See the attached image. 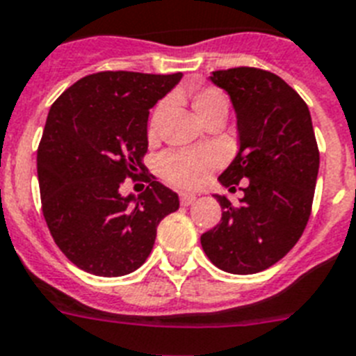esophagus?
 I'll return each mask as SVG.
<instances>
[{
    "label": "esophagus",
    "instance_id": "34e87169",
    "mask_svg": "<svg viewBox=\"0 0 356 356\" xmlns=\"http://www.w3.org/2000/svg\"><path fill=\"white\" fill-rule=\"evenodd\" d=\"M196 200L195 195H191V193H181L180 195V204L181 205H191Z\"/></svg>",
    "mask_w": 356,
    "mask_h": 356
}]
</instances>
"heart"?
Segmentation results:
<instances>
[{"label": "heart", "mask_w": 356, "mask_h": 356, "mask_svg": "<svg viewBox=\"0 0 356 356\" xmlns=\"http://www.w3.org/2000/svg\"><path fill=\"white\" fill-rule=\"evenodd\" d=\"M191 107L195 114L204 123L214 118H227L229 99L224 90L216 87H204L191 92ZM167 104L161 102L152 111L151 122H149V134H156L158 123L165 113ZM214 167V160L205 152H191V151H171L165 152L158 160V172L163 180L172 187L178 189H195L202 185Z\"/></svg>", "instance_id": "heart-1"}]
</instances>
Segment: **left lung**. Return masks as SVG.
Listing matches in <instances>:
<instances>
[{
    "instance_id": "1",
    "label": "left lung",
    "mask_w": 356,
    "mask_h": 356,
    "mask_svg": "<svg viewBox=\"0 0 356 356\" xmlns=\"http://www.w3.org/2000/svg\"><path fill=\"white\" fill-rule=\"evenodd\" d=\"M211 81L231 96L240 151L220 184L243 196L233 205L216 195L222 220L202 234L211 262L233 275L260 273L295 248L311 216L320 152L309 108L269 70H214Z\"/></svg>"
}]
</instances>
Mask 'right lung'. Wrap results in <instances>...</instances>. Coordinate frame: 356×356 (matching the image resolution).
<instances>
[{
  "label": "right lung",
  "instance_id": "right-lung-1",
  "mask_svg": "<svg viewBox=\"0 0 356 356\" xmlns=\"http://www.w3.org/2000/svg\"><path fill=\"white\" fill-rule=\"evenodd\" d=\"M180 79V72H96L49 111L38 147L41 211L56 245L90 275L136 271L158 224L180 207L178 195L154 178L142 195H120L123 180L145 167L149 108Z\"/></svg>",
  "mask_w": 356,
  "mask_h": 356
}]
</instances>
